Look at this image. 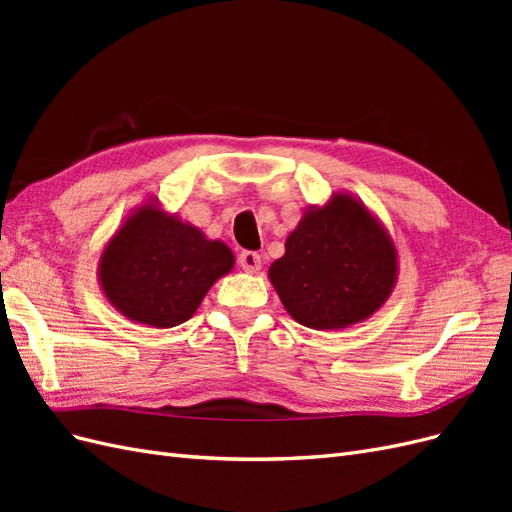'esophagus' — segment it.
I'll return each mask as SVG.
<instances>
[{
	"label": "esophagus",
	"instance_id": "esophagus-1",
	"mask_svg": "<svg viewBox=\"0 0 512 512\" xmlns=\"http://www.w3.org/2000/svg\"><path fill=\"white\" fill-rule=\"evenodd\" d=\"M239 265L243 267V271L247 273H258L262 267V260L256 252H241L239 256Z\"/></svg>",
	"mask_w": 512,
	"mask_h": 512
}]
</instances>
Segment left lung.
Here are the masks:
<instances>
[{
    "label": "left lung",
    "mask_w": 512,
    "mask_h": 512,
    "mask_svg": "<svg viewBox=\"0 0 512 512\" xmlns=\"http://www.w3.org/2000/svg\"><path fill=\"white\" fill-rule=\"evenodd\" d=\"M399 258L389 230L363 200L335 192L309 205L269 267L286 312L303 327L337 331L374 316L397 284Z\"/></svg>",
    "instance_id": "8db88e82"
}]
</instances>
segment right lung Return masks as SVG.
Returning a JSON list of instances; mask_svg holds the SVG:
<instances>
[{
	"instance_id": "right-lung-1",
	"label": "right lung",
	"mask_w": 512,
	"mask_h": 512,
	"mask_svg": "<svg viewBox=\"0 0 512 512\" xmlns=\"http://www.w3.org/2000/svg\"><path fill=\"white\" fill-rule=\"evenodd\" d=\"M235 267L218 239L168 213L158 198L136 207L106 241L98 282L121 316L153 329L190 320L209 288Z\"/></svg>"
}]
</instances>
